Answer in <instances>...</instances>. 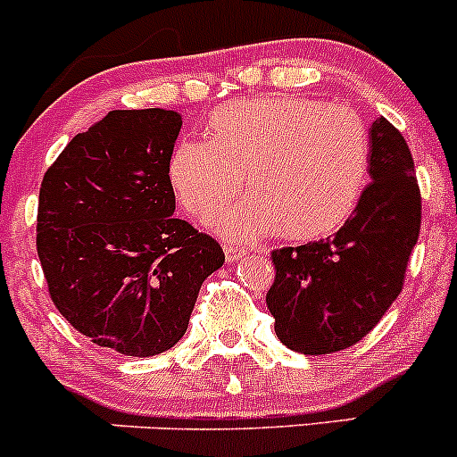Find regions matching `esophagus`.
Here are the masks:
<instances>
[{"label": "esophagus", "mask_w": 457, "mask_h": 457, "mask_svg": "<svg viewBox=\"0 0 457 457\" xmlns=\"http://www.w3.org/2000/svg\"><path fill=\"white\" fill-rule=\"evenodd\" d=\"M223 252H225V261H228V262L238 261V258H243V256L247 254V252L243 250V247L232 245V243H225V245H223Z\"/></svg>", "instance_id": "obj_1"}]
</instances>
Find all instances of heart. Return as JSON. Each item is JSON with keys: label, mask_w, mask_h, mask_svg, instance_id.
I'll use <instances>...</instances> for the list:
<instances>
[{"label": "heart", "mask_w": 457, "mask_h": 457, "mask_svg": "<svg viewBox=\"0 0 457 457\" xmlns=\"http://www.w3.org/2000/svg\"><path fill=\"white\" fill-rule=\"evenodd\" d=\"M212 141L183 139L168 163L179 203L196 219L250 195L210 228L225 238L283 234L314 241L352 216L365 190L370 137L345 105L301 95L225 104L210 119Z\"/></svg>", "instance_id": "b5f03b06"}]
</instances>
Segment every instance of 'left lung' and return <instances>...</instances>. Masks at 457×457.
Wrapping results in <instances>:
<instances>
[{
    "instance_id": "1",
    "label": "left lung",
    "mask_w": 457,
    "mask_h": 457,
    "mask_svg": "<svg viewBox=\"0 0 457 457\" xmlns=\"http://www.w3.org/2000/svg\"><path fill=\"white\" fill-rule=\"evenodd\" d=\"M370 177L356 210L329 238L271 252L267 310L280 343L305 356L347 349L380 322L404 285L422 196L398 128H370Z\"/></svg>"
}]
</instances>
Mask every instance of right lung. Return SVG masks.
Returning a JSON list of instances; mask_svg holds the SVG:
<instances>
[{
	"instance_id": "obj_1",
	"label": "right lung",
	"mask_w": 457,
	"mask_h": 457,
	"mask_svg": "<svg viewBox=\"0 0 457 457\" xmlns=\"http://www.w3.org/2000/svg\"><path fill=\"white\" fill-rule=\"evenodd\" d=\"M174 110H112L46 170L37 254L59 314L99 347L156 356L183 338L223 247L174 219Z\"/></svg>"
}]
</instances>
